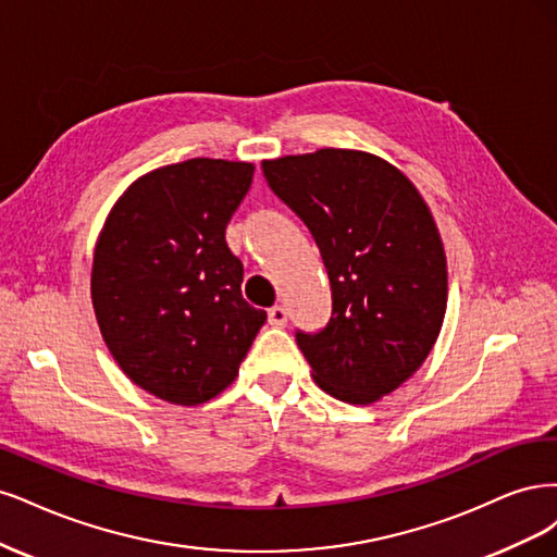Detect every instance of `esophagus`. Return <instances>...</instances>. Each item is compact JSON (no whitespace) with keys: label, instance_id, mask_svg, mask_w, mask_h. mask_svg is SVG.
<instances>
[{"label":"esophagus","instance_id":"34e87169","mask_svg":"<svg viewBox=\"0 0 557 557\" xmlns=\"http://www.w3.org/2000/svg\"><path fill=\"white\" fill-rule=\"evenodd\" d=\"M268 324L275 326V329L286 326V310L282 308V305H275V308L268 310Z\"/></svg>","mask_w":557,"mask_h":557}]
</instances>
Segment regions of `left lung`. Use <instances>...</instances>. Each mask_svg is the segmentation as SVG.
I'll return each instance as SVG.
<instances>
[{"instance_id": "1", "label": "left lung", "mask_w": 557, "mask_h": 557, "mask_svg": "<svg viewBox=\"0 0 557 557\" xmlns=\"http://www.w3.org/2000/svg\"><path fill=\"white\" fill-rule=\"evenodd\" d=\"M268 187L308 226L331 282V319L296 329L314 382L370 405L419 370L446 310V257L417 187L384 159L324 148L261 164Z\"/></svg>"}]
</instances>
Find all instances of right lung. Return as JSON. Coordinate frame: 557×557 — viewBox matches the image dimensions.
<instances>
[{
	"label": "right lung",
	"mask_w": 557,
	"mask_h": 557,
	"mask_svg": "<svg viewBox=\"0 0 557 557\" xmlns=\"http://www.w3.org/2000/svg\"><path fill=\"white\" fill-rule=\"evenodd\" d=\"M252 175L245 161L203 157L157 169L103 224L92 268L101 335L124 374L166 403L222 393L265 324L226 245Z\"/></svg>",
	"instance_id": "obj_1"
}]
</instances>
